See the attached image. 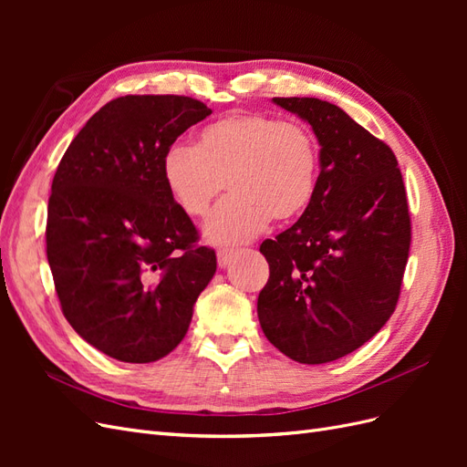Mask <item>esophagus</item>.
Instances as JSON below:
<instances>
[{"label": "esophagus", "mask_w": 467, "mask_h": 467, "mask_svg": "<svg viewBox=\"0 0 467 467\" xmlns=\"http://www.w3.org/2000/svg\"><path fill=\"white\" fill-rule=\"evenodd\" d=\"M232 259H234V249H220V251H218V265H220L222 268L228 266Z\"/></svg>", "instance_id": "obj_1"}]
</instances>
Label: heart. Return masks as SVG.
Listing matches in <instances>:
<instances>
[{
  "mask_svg": "<svg viewBox=\"0 0 467 467\" xmlns=\"http://www.w3.org/2000/svg\"><path fill=\"white\" fill-rule=\"evenodd\" d=\"M163 182L177 206L202 218L222 191L232 192L204 225L208 242L244 244L268 220L286 223L312 204L319 177V144L300 122L237 112L212 122L196 144L163 155Z\"/></svg>",
  "mask_w": 467,
  "mask_h": 467,
  "instance_id": "1",
  "label": "heart"
}]
</instances>
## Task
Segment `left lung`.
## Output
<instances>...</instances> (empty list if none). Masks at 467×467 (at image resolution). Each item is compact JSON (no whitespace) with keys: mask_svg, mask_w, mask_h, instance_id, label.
<instances>
[{"mask_svg":"<svg viewBox=\"0 0 467 467\" xmlns=\"http://www.w3.org/2000/svg\"><path fill=\"white\" fill-rule=\"evenodd\" d=\"M273 101L312 126L321 171L300 220L261 244L271 275L257 316L282 355L323 364L370 341L398 306L411 245L407 192L391 148L343 109Z\"/></svg>","mask_w":467,"mask_h":467,"instance_id":"8db88e82","label":"left lung"}]
</instances>
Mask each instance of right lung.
<instances>
[{"label":"right lung","mask_w":467,"mask_h":467,"mask_svg":"<svg viewBox=\"0 0 467 467\" xmlns=\"http://www.w3.org/2000/svg\"><path fill=\"white\" fill-rule=\"evenodd\" d=\"M210 109L182 95H126L99 109L56 169L47 257L62 314L120 362H155L187 335L216 273L214 249L163 182V155Z\"/></svg>","instance_id":"right-lung-1"}]
</instances>
